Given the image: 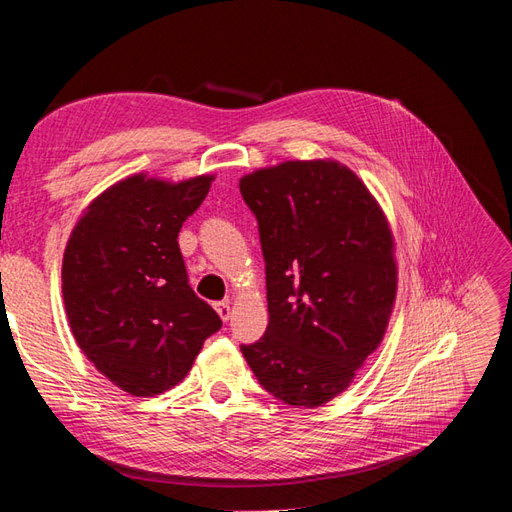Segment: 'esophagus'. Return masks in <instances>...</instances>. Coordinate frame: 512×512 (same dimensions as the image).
I'll list each match as a JSON object with an SVG mask.
<instances>
[{
	"label": "esophagus",
	"mask_w": 512,
	"mask_h": 512,
	"mask_svg": "<svg viewBox=\"0 0 512 512\" xmlns=\"http://www.w3.org/2000/svg\"><path fill=\"white\" fill-rule=\"evenodd\" d=\"M216 313H218L222 322H227L231 318V303H229V300H225V303H216Z\"/></svg>",
	"instance_id": "obj_1"
}]
</instances>
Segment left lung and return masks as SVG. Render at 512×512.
<instances>
[{
  "label": "left lung",
  "mask_w": 512,
  "mask_h": 512,
  "mask_svg": "<svg viewBox=\"0 0 512 512\" xmlns=\"http://www.w3.org/2000/svg\"><path fill=\"white\" fill-rule=\"evenodd\" d=\"M259 222L270 322L242 346L257 381L292 406L344 393L381 346L396 303V240L381 203L331 157L240 179Z\"/></svg>",
  "instance_id": "1"
}]
</instances>
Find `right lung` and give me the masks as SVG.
Here are the masks:
<instances>
[{"mask_svg": "<svg viewBox=\"0 0 512 512\" xmlns=\"http://www.w3.org/2000/svg\"><path fill=\"white\" fill-rule=\"evenodd\" d=\"M216 175L134 173L86 205L62 257V298L77 346L129 396L183 381L222 322L192 292L177 235Z\"/></svg>", "mask_w": 512, "mask_h": 512, "instance_id": "right-lung-1", "label": "right lung"}]
</instances>
